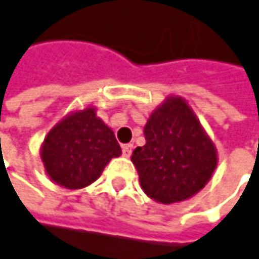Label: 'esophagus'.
<instances>
[{"label":"esophagus","mask_w":259,"mask_h":259,"mask_svg":"<svg viewBox=\"0 0 259 259\" xmlns=\"http://www.w3.org/2000/svg\"><path fill=\"white\" fill-rule=\"evenodd\" d=\"M132 151H133V145L132 144H124L123 145V156L124 157H130Z\"/></svg>","instance_id":"1"}]
</instances>
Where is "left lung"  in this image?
<instances>
[{
  "mask_svg": "<svg viewBox=\"0 0 259 259\" xmlns=\"http://www.w3.org/2000/svg\"><path fill=\"white\" fill-rule=\"evenodd\" d=\"M145 145L136 147L132 162L142 190L160 204L189 199L211 179L218 151L184 99L171 96L150 115Z\"/></svg>",
  "mask_w": 259,
  "mask_h": 259,
  "instance_id": "left-lung-1",
  "label": "left lung"
}]
</instances>
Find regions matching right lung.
Wrapping results in <instances>:
<instances>
[{"instance_id":"1","label":"right lung","mask_w":259,"mask_h":259,"mask_svg":"<svg viewBox=\"0 0 259 259\" xmlns=\"http://www.w3.org/2000/svg\"><path fill=\"white\" fill-rule=\"evenodd\" d=\"M121 148L111 127L87 106L70 112L46 135L40 157L49 179L66 187L82 189L97 180Z\"/></svg>"}]
</instances>
